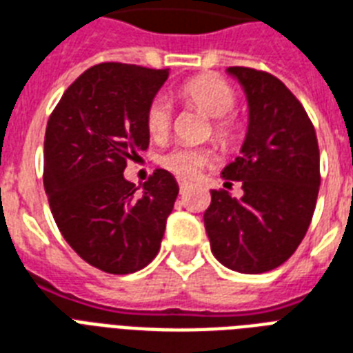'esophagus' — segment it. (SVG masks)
Wrapping results in <instances>:
<instances>
[{"label": "esophagus", "mask_w": 353, "mask_h": 353, "mask_svg": "<svg viewBox=\"0 0 353 353\" xmlns=\"http://www.w3.org/2000/svg\"><path fill=\"white\" fill-rule=\"evenodd\" d=\"M187 188H188L187 181H179V192H181V194H185V192H187Z\"/></svg>", "instance_id": "1"}]
</instances>
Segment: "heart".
Wrapping results in <instances>:
<instances>
[{
    "label": "heart",
    "mask_w": 353,
    "mask_h": 353,
    "mask_svg": "<svg viewBox=\"0 0 353 353\" xmlns=\"http://www.w3.org/2000/svg\"><path fill=\"white\" fill-rule=\"evenodd\" d=\"M177 96L207 117H211L212 139L220 146H231L239 139V122L231 114L236 105L235 90L225 81L200 75L177 88ZM148 133L155 141H163L172 128V105L165 96H155L146 109ZM165 170L183 179H194L211 165V152L194 146H174L159 157Z\"/></svg>",
    "instance_id": "heart-1"
}]
</instances>
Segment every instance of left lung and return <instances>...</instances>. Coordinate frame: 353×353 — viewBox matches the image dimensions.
I'll use <instances>...</instances> for the list:
<instances>
[{
	"label": "left lung",
	"mask_w": 353,
	"mask_h": 353,
	"mask_svg": "<svg viewBox=\"0 0 353 353\" xmlns=\"http://www.w3.org/2000/svg\"><path fill=\"white\" fill-rule=\"evenodd\" d=\"M244 87L250 123L241 157L222 172L244 194L211 190L203 214L212 255L242 274L278 268L300 246L320 187V152L303 105L268 72L228 68Z\"/></svg>",
	"instance_id": "1"
}]
</instances>
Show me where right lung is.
I'll use <instances>...</instances> for the list:
<instances>
[{
    "instance_id": "right-lung-1",
    "label": "right lung",
    "mask_w": 353,
    "mask_h": 353,
    "mask_svg": "<svg viewBox=\"0 0 353 353\" xmlns=\"http://www.w3.org/2000/svg\"><path fill=\"white\" fill-rule=\"evenodd\" d=\"M168 70L101 63L66 88L48 120L44 188L59 231L88 265L131 274L159 254L179 187L157 168L142 190L123 177L150 144L146 109Z\"/></svg>"
}]
</instances>
